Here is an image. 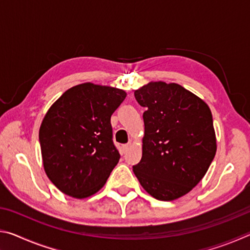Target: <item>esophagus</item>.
<instances>
[{
    "label": "esophagus",
    "mask_w": 250,
    "mask_h": 250,
    "mask_svg": "<svg viewBox=\"0 0 250 250\" xmlns=\"http://www.w3.org/2000/svg\"><path fill=\"white\" fill-rule=\"evenodd\" d=\"M131 146V143H128V145H125V146H122V150H124V152L125 153L126 151L129 150V147Z\"/></svg>",
    "instance_id": "esophagus-1"
}]
</instances>
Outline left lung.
<instances>
[{
    "mask_svg": "<svg viewBox=\"0 0 250 250\" xmlns=\"http://www.w3.org/2000/svg\"><path fill=\"white\" fill-rule=\"evenodd\" d=\"M134 97L146 111L142 158L133 173L151 196L174 201L200 183L216 154L211 111L174 83L150 82Z\"/></svg>",
    "mask_w": 250,
    "mask_h": 250,
    "instance_id": "left-lung-1",
    "label": "left lung"
}]
</instances>
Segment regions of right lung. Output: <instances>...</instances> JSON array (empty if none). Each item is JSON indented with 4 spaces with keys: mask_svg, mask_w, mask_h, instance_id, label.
I'll use <instances>...</instances> for the list:
<instances>
[{
    "mask_svg": "<svg viewBox=\"0 0 250 250\" xmlns=\"http://www.w3.org/2000/svg\"><path fill=\"white\" fill-rule=\"evenodd\" d=\"M125 97L119 88L83 83L50 105L40 142L45 173L59 191L83 200L103 188L120 159L110 118Z\"/></svg>",
    "mask_w": 250,
    "mask_h": 250,
    "instance_id": "1",
    "label": "right lung"
}]
</instances>
